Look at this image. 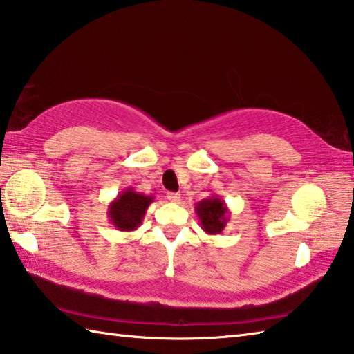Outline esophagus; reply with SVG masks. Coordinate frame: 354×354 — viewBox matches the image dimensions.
Wrapping results in <instances>:
<instances>
[{
  "label": "esophagus",
  "mask_w": 354,
  "mask_h": 354,
  "mask_svg": "<svg viewBox=\"0 0 354 354\" xmlns=\"http://www.w3.org/2000/svg\"><path fill=\"white\" fill-rule=\"evenodd\" d=\"M167 199H169L170 202H178L179 199H181V194H179V193L169 192V193H167Z\"/></svg>",
  "instance_id": "1"
}]
</instances>
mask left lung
<instances>
[{
    "label": "left lung",
    "instance_id": "1",
    "mask_svg": "<svg viewBox=\"0 0 354 354\" xmlns=\"http://www.w3.org/2000/svg\"><path fill=\"white\" fill-rule=\"evenodd\" d=\"M194 205H196L194 209H196V214L199 217L201 228L207 234H221L230 221V209L225 201L217 194H212L209 198L202 199Z\"/></svg>",
    "mask_w": 354,
    "mask_h": 354
}]
</instances>
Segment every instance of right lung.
I'll return each mask as SVG.
<instances>
[{
  "instance_id": "right-lung-1",
  "label": "right lung",
  "mask_w": 354,
  "mask_h": 354,
  "mask_svg": "<svg viewBox=\"0 0 354 354\" xmlns=\"http://www.w3.org/2000/svg\"><path fill=\"white\" fill-rule=\"evenodd\" d=\"M153 199L155 196H146L135 192L133 187H127L108 205V219L118 231H135L140 228Z\"/></svg>"
}]
</instances>
